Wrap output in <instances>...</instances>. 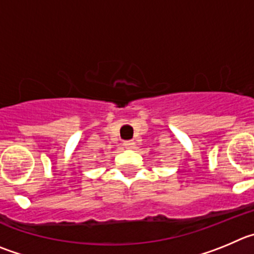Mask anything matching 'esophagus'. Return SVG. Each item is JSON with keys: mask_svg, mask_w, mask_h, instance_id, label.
I'll return each mask as SVG.
<instances>
[{"mask_svg": "<svg viewBox=\"0 0 254 254\" xmlns=\"http://www.w3.org/2000/svg\"><path fill=\"white\" fill-rule=\"evenodd\" d=\"M124 148L127 149V150H132V149L135 148V143L131 140H127V141H124Z\"/></svg>", "mask_w": 254, "mask_h": 254, "instance_id": "esophagus-1", "label": "esophagus"}]
</instances>
